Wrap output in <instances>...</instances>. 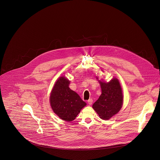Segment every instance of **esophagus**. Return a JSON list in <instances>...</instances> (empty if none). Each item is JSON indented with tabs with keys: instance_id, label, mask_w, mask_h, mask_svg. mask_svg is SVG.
I'll return each instance as SVG.
<instances>
[{
	"instance_id": "obj_1",
	"label": "esophagus",
	"mask_w": 160,
	"mask_h": 160,
	"mask_svg": "<svg viewBox=\"0 0 160 160\" xmlns=\"http://www.w3.org/2000/svg\"><path fill=\"white\" fill-rule=\"evenodd\" d=\"M88 104L89 105H91L92 104V99H89L88 100Z\"/></svg>"
}]
</instances>
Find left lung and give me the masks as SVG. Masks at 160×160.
<instances>
[{
  "label": "left lung",
  "mask_w": 160,
  "mask_h": 160,
  "mask_svg": "<svg viewBox=\"0 0 160 160\" xmlns=\"http://www.w3.org/2000/svg\"><path fill=\"white\" fill-rule=\"evenodd\" d=\"M98 79V77H97ZM102 93L93 104L92 108L104 120H108L122 108L123 102L122 89L118 80L113 78L109 82L98 81Z\"/></svg>",
  "instance_id": "1"
}]
</instances>
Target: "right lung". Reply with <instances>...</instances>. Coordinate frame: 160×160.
I'll use <instances>...</instances> for the list:
<instances>
[{
    "mask_svg": "<svg viewBox=\"0 0 160 160\" xmlns=\"http://www.w3.org/2000/svg\"><path fill=\"white\" fill-rule=\"evenodd\" d=\"M70 81L65 77H59L50 93V105L61 119L71 122L87 105L79 95L69 87Z\"/></svg>",
    "mask_w": 160,
    "mask_h": 160,
    "instance_id": "1",
    "label": "right lung"
}]
</instances>
